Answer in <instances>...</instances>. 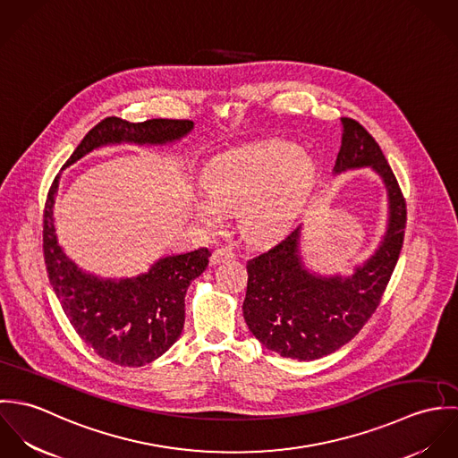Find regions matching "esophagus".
I'll return each mask as SVG.
<instances>
[{"label":"esophagus","mask_w":458,"mask_h":458,"mask_svg":"<svg viewBox=\"0 0 458 458\" xmlns=\"http://www.w3.org/2000/svg\"><path fill=\"white\" fill-rule=\"evenodd\" d=\"M233 258H234V252H233L231 247H220V249H216V250L211 254V264L216 266V264L229 261V259H233Z\"/></svg>","instance_id":"esophagus-1"}]
</instances>
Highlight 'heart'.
Here are the masks:
<instances>
[{"mask_svg":"<svg viewBox=\"0 0 458 458\" xmlns=\"http://www.w3.org/2000/svg\"><path fill=\"white\" fill-rule=\"evenodd\" d=\"M316 162L287 140H258L213 157L200 173L206 197L197 215L216 224L222 211L240 208V227L254 242H271L291 231L316 180Z\"/></svg>","mask_w":458,"mask_h":458,"instance_id":"1","label":"heart"}]
</instances>
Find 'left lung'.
<instances>
[{"label": "left lung", "instance_id": "1", "mask_svg": "<svg viewBox=\"0 0 458 458\" xmlns=\"http://www.w3.org/2000/svg\"><path fill=\"white\" fill-rule=\"evenodd\" d=\"M342 146L333 174L369 167L386 191V231L374 254L351 275H321L307 266L303 227L247 262L243 318L269 351L312 361L345 345L370 319L390 282L403 243L405 202L379 144L358 122L342 118Z\"/></svg>", "mask_w": 458, "mask_h": 458}]
</instances>
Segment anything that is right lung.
<instances>
[{"label":"right lung","mask_w":458,"mask_h":458,"mask_svg":"<svg viewBox=\"0 0 458 458\" xmlns=\"http://www.w3.org/2000/svg\"><path fill=\"white\" fill-rule=\"evenodd\" d=\"M194 131L189 120H148L129 123L106 118L84 135L64 169L93 149L118 144L165 146ZM56 176L44 215V256L49 282L77 335L104 360L122 367H142L160 358L180 338L185 325V294L209 262V250L165 256L146 273L104 278L72 261L58 242L55 202Z\"/></svg>","instance_id":"1"}]
</instances>
